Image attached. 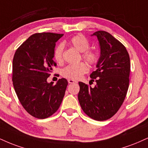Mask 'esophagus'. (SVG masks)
<instances>
[{
    "label": "esophagus",
    "mask_w": 148,
    "mask_h": 148,
    "mask_svg": "<svg viewBox=\"0 0 148 148\" xmlns=\"http://www.w3.org/2000/svg\"><path fill=\"white\" fill-rule=\"evenodd\" d=\"M67 81H68L69 83H77V82H76V81H74V80H72V79H68Z\"/></svg>",
    "instance_id": "obj_1"
}]
</instances>
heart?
Returning <instances> with one entry per match:
<instances>
[{
  "label": "heart",
  "instance_id": "obj_1",
  "mask_svg": "<svg viewBox=\"0 0 148 148\" xmlns=\"http://www.w3.org/2000/svg\"><path fill=\"white\" fill-rule=\"evenodd\" d=\"M69 43L80 52H83V59L90 64H95L99 60V54L96 51L88 49L90 43L88 38L83 35H76L69 40ZM64 47L63 44L57 45L54 51V58L58 63L63 61V53ZM88 67L84 63L76 65H69L62 70V75L70 79H79L83 74L88 72Z\"/></svg>",
  "mask_w": 148,
  "mask_h": 148
}]
</instances>
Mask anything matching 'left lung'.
Returning <instances> with one entry per match:
<instances>
[{
  "instance_id": "left-lung-1",
  "label": "left lung",
  "mask_w": 148,
  "mask_h": 148,
  "mask_svg": "<svg viewBox=\"0 0 148 148\" xmlns=\"http://www.w3.org/2000/svg\"><path fill=\"white\" fill-rule=\"evenodd\" d=\"M101 56L96 71L90 78L96 79L94 88L79 82L78 99L82 110L96 121H106L112 117L122 106L129 87L130 60L127 49L110 33L97 31Z\"/></svg>"
}]
</instances>
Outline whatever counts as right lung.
Masks as SVG:
<instances>
[{
  "label": "right lung",
  "instance_id": "1",
  "mask_svg": "<svg viewBox=\"0 0 148 148\" xmlns=\"http://www.w3.org/2000/svg\"><path fill=\"white\" fill-rule=\"evenodd\" d=\"M63 34L36 33L16 51L12 63V81L18 100L29 114L37 119L49 117L58 110L67 86L60 79L54 85L47 78L56 63L53 60L56 42Z\"/></svg>",
  "mask_w": 148,
  "mask_h": 148
}]
</instances>
